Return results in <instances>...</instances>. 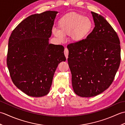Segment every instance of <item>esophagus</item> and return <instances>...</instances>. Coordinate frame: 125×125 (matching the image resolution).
Masks as SVG:
<instances>
[{
  "label": "esophagus",
  "instance_id": "1",
  "mask_svg": "<svg viewBox=\"0 0 125 125\" xmlns=\"http://www.w3.org/2000/svg\"><path fill=\"white\" fill-rule=\"evenodd\" d=\"M64 53V55H65V56L66 58L67 59V58H68V54H69V51H68V49L67 48H65Z\"/></svg>",
  "mask_w": 125,
  "mask_h": 125
}]
</instances>
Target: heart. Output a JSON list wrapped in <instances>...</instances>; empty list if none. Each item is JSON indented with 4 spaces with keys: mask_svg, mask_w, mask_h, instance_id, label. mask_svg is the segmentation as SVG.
Segmentation results:
<instances>
[{
    "mask_svg": "<svg viewBox=\"0 0 125 125\" xmlns=\"http://www.w3.org/2000/svg\"><path fill=\"white\" fill-rule=\"evenodd\" d=\"M59 30L54 29V35L61 40L70 36L73 42L84 40L91 33L94 24L91 19L76 12H70L61 17L58 22Z\"/></svg>",
    "mask_w": 125,
    "mask_h": 125,
    "instance_id": "obj_1",
    "label": "heart"
}]
</instances>
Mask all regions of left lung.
I'll list each match as a JSON object with an SVG mask.
<instances>
[{
    "instance_id": "1",
    "label": "left lung",
    "mask_w": 125,
    "mask_h": 125,
    "mask_svg": "<svg viewBox=\"0 0 125 125\" xmlns=\"http://www.w3.org/2000/svg\"><path fill=\"white\" fill-rule=\"evenodd\" d=\"M95 27L81 42L68 45V64L75 94L91 97L107 89L120 65L117 34L103 16L91 12Z\"/></svg>"
}]
</instances>
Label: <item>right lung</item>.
<instances>
[{"mask_svg": "<svg viewBox=\"0 0 125 125\" xmlns=\"http://www.w3.org/2000/svg\"><path fill=\"white\" fill-rule=\"evenodd\" d=\"M57 13L48 10L29 16L10 37L7 65L10 78L29 96L48 94L58 64L66 60L64 47L49 43Z\"/></svg>", "mask_w": 125, "mask_h": 125, "instance_id": "right-lung-1", "label": "right lung"}]
</instances>
